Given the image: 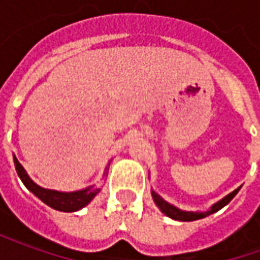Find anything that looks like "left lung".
<instances>
[{"instance_id": "8db88e82", "label": "left lung", "mask_w": 260, "mask_h": 260, "mask_svg": "<svg viewBox=\"0 0 260 260\" xmlns=\"http://www.w3.org/2000/svg\"><path fill=\"white\" fill-rule=\"evenodd\" d=\"M238 191H240V188L238 189H235V191H233L230 195H227L225 198H223L221 201L217 202L216 205H213L212 209L210 210H207V212H182V210H180V209H177V207H174L173 205H170V203H167V202L164 201V199H161L160 196L156 193V192H152V196H153V201H154V203L157 205L158 209L161 210V212L166 214V216H169V217L174 218V220H180V221H193V220H199V218H203L206 217V216H209V214H212V213H216L217 210H220L221 207H224L227 203H230L231 202V199L234 198L237 193H238Z\"/></svg>"}]
</instances>
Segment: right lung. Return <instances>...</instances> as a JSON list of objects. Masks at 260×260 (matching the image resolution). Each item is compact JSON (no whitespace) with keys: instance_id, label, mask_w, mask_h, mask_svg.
I'll return each instance as SVG.
<instances>
[{"instance_id":"right-lung-1","label":"right lung","mask_w":260,"mask_h":260,"mask_svg":"<svg viewBox=\"0 0 260 260\" xmlns=\"http://www.w3.org/2000/svg\"><path fill=\"white\" fill-rule=\"evenodd\" d=\"M15 161V169H16V173L19 175V178L22 180V182L25 184V186L30 192H33L35 195L43 201L46 205H48L50 207H53L55 210H59V212H76L82 207H85L89 202L97 195V192L100 189H96L93 186H89L86 189H82V191L76 192H58V191H51V189H44L42 186L36 185L33 181L27 177L26 171L23 170V167L20 166V163L16 160V157L14 156Z\"/></svg>"}]
</instances>
